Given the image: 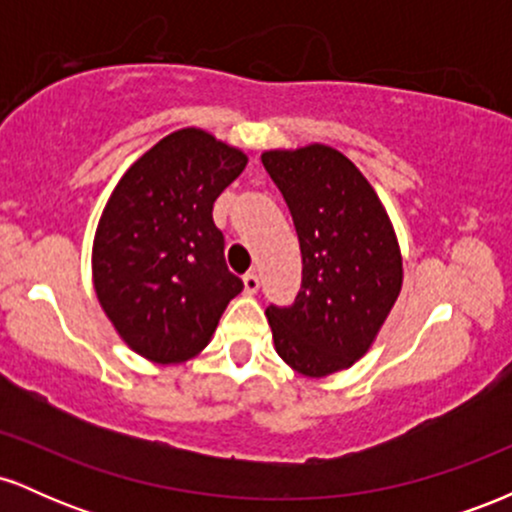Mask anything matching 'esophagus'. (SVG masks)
<instances>
[{"mask_svg":"<svg viewBox=\"0 0 512 512\" xmlns=\"http://www.w3.org/2000/svg\"><path fill=\"white\" fill-rule=\"evenodd\" d=\"M243 286H245V293H257L260 291V276L255 272H248L243 276Z\"/></svg>","mask_w":512,"mask_h":512,"instance_id":"esophagus-1","label":"esophagus"}]
</instances>
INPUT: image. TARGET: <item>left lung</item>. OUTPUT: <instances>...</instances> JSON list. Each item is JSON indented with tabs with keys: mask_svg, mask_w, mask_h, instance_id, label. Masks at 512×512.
<instances>
[{
	"mask_svg": "<svg viewBox=\"0 0 512 512\" xmlns=\"http://www.w3.org/2000/svg\"><path fill=\"white\" fill-rule=\"evenodd\" d=\"M262 163L296 226L303 279L296 301L269 305L276 354L322 378L358 361L402 289V255L361 170L322 144L267 151Z\"/></svg>",
	"mask_w": 512,
	"mask_h": 512,
	"instance_id": "1",
	"label": "left lung"
}]
</instances>
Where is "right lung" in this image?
<instances>
[{
    "label": "right lung",
    "mask_w": 512,
    "mask_h": 512,
    "mask_svg": "<svg viewBox=\"0 0 512 512\" xmlns=\"http://www.w3.org/2000/svg\"><path fill=\"white\" fill-rule=\"evenodd\" d=\"M245 163L243 151L202 129H180L146 151L105 204L93 284L115 330L144 358L178 363L199 354L243 291L211 211Z\"/></svg>",
    "instance_id": "right-lung-1"
}]
</instances>
